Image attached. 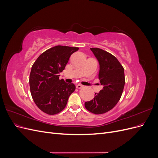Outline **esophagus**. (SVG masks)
<instances>
[{
  "mask_svg": "<svg viewBox=\"0 0 158 158\" xmlns=\"http://www.w3.org/2000/svg\"><path fill=\"white\" fill-rule=\"evenodd\" d=\"M82 88H83V85H81V84H77V85H76V88L81 89Z\"/></svg>",
  "mask_w": 158,
  "mask_h": 158,
  "instance_id": "esophagus-1",
  "label": "esophagus"
}]
</instances>
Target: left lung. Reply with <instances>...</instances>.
<instances>
[{"label":"left lung","mask_w":158,"mask_h":158,"mask_svg":"<svg viewBox=\"0 0 158 158\" xmlns=\"http://www.w3.org/2000/svg\"><path fill=\"white\" fill-rule=\"evenodd\" d=\"M99 63L98 78L103 88L94 98L85 103L89 112L99 114L107 113L120 100L125 84L124 68L115 56L99 48H90Z\"/></svg>","instance_id":"obj_1"}]
</instances>
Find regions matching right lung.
<instances>
[{"mask_svg": "<svg viewBox=\"0 0 158 158\" xmlns=\"http://www.w3.org/2000/svg\"><path fill=\"white\" fill-rule=\"evenodd\" d=\"M78 47L57 45L41 54L33 63L30 75L31 97L43 112L55 114L65 108L76 86L59 80L70 55Z\"/></svg>", "mask_w": 158, "mask_h": 158, "instance_id": "1", "label": "right lung"}]
</instances>
